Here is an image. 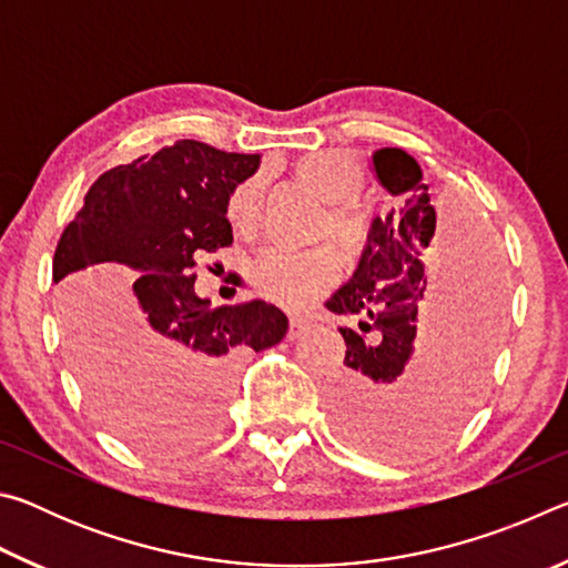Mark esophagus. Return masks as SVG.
<instances>
[{
	"instance_id": "obj_1",
	"label": "esophagus",
	"mask_w": 568,
	"mask_h": 568,
	"mask_svg": "<svg viewBox=\"0 0 568 568\" xmlns=\"http://www.w3.org/2000/svg\"><path fill=\"white\" fill-rule=\"evenodd\" d=\"M313 328L311 321L305 318H291V331H287V338H301L303 333H307Z\"/></svg>"
}]
</instances>
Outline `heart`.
Returning a JSON list of instances; mask_svg holds the SVG:
<instances>
[{"label":"heart","instance_id":"1","mask_svg":"<svg viewBox=\"0 0 568 568\" xmlns=\"http://www.w3.org/2000/svg\"><path fill=\"white\" fill-rule=\"evenodd\" d=\"M295 175L307 187L318 192L328 207L325 227L343 247H358L365 237V217L358 205L351 200L363 190L361 162L345 152H307L293 162ZM263 182L261 178H247L230 192L227 223L237 233H250L261 217ZM253 283L257 293L267 301L287 307V311H305L318 297L331 291L338 281V261L328 247L291 253V250H265L253 263Z\"/></svg>","mask_w":568,"mask_h":568}]
</instances>
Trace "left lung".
<instances>
[{
  "label": "left lung",
  "mask_w": 568,
  "mask_h": 568,
  "mask_svg": "<svg viewBox=\"0 0 568 568\" xmlns=\"http://www.w3.org/2000/svg\"><path fill=\"white\" fill-rule=\"evenodd\" d=\"M371 170L396 207L373 217L353 277L325 303L353 321L341 328L345 361L328 413L355 446L416 456L444 444L476 406L501 331L506 275L486 227L436 225L406 150H376Z\"/></svg>",
  "instance_id": "1"
}]
</instances>
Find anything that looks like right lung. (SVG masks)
<instances>
[{
    "label": "right lung",
    "instance_id": "1",
    "mask_svg": "<svg viewBox=\"0 0 568 568\" xmlns=\"http://www.w3.org/2000/svg\"><path fill=\"white\" fill-rule=\"evenodd\" d=\"M261 155L178 140L104 172L57 243L67 353L102 420L130 444L175 450L220 423L235 361L281 343L265 301L210 307L195 257L233 243L227 197ZM128 274L132 286L119 287Z\"/></svg>",
    "mask_w": 568,
    "mask_h": 568
}]
</instances>
